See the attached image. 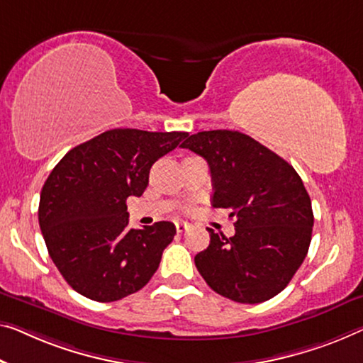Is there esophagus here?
I'll return each instance as SVG.
<instances>
[{"label": "esophagus", "mask_w": 363, "mask_h": 363, "mask_svg": "<svg viewBox=\"0 0 363 363\" xmlns=\"http://www.w3.org/2000/svg\"><path fill=\"white\" fill-rule=\"evenodd\" d=\"M187 228H189V223H186V221H177V223H176L177 233H184V231H186Z\"/></svg>", "instance_id": "1"}]
</instances>
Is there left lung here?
Returning a JSON list of instances; mask_svg holds the SVG:
<instances>
[{
    "label": "left lung",
    "mask_w": 363,
    "mask_h": 363,
    "mask_svg": "<svg viewBox=\"0 0 363 363\" xmlns=\"http://www.w3.org/2000/svg\"><path fill=\"white\" fill-rule=\"evenodd\" d=\"M181 147L207 161L212 205L231 210L236 218L231 238L208 228L210 245L194 259L200 275L233 301L270 300L289 285L311 242V199L298 172L235 130L199 132Z\"/></svg>",
    "instance_id": "8db88e82"
}]
</instances>
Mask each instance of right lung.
Listing matches in <instances>:
<instances>
[{
    "instance_id": "obj_1",
    "label": "right lung",
    "mask_w": 363,
    "mask_h": 363,
    "mask_svg": "<svg viewBox=\"0 0 363 363\" xmlns=\"http://www.w3.org/2000/svg\"><path fill=\"white\" fill-rule=\"evenodd\" d=\"M187 132L113 128L69 150L40 192L39 225L48 254L73 290L109 303L150 282L176 226L128 228L127 199L140 197L150 169Z\"/></svg>"
}]
</instances>
